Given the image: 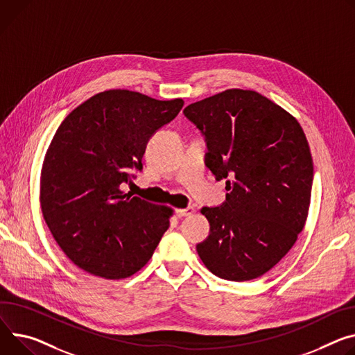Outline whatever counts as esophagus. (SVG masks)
Returning a JSON list of instances; mask_svg holds the SVG:
<instances>
[{
    "mask_svg": "<svg viewBox=\"0 0 355 355\" xmlns=\"http://www.w3.org/2000/svg\"><path fill=\"white\" fill-rule=\"evenodd\" d=\"M194 212H196V209L192 208V207H188V208H180V209H177V211H175V214H177V216H178V218L192 215Z\"/></svg>",
    "mask_w": 355,
    "mask_h": 355,
    "instance_id": "esophagus-1",
    "label": "esophagus"
}]
</instances>
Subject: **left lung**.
Here are the masks:
<instances>
[{
	"instance_id": "1",
	"label": "left lung",
	"mask_w": 355,
	"mask_h": 355,
	"mask_svg": "<svg viewBox=\"0 0 355 355\" xmlns=\"http://www.w3.org/2000/svg\"><path fill=\"white\" fill-rule=\"evenodd\" d=\"M184 114L205 136V164L227 180V201L204 207L208 238L197 245L215 276L245 282L292 249L309 214L313 158L302 125L254 90L228 89Z\"/></svg>"
}]
</instances>
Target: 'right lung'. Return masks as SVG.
I'll use <instances>...</instances> for the list:
<instances>
[{
    "label": "right lung",
    "mask_w": 355,
    "mask_h": 355,
    "mask_svg": "<svg viewBox=\"0 0 355 355\" xmlns=\"http://www.w3.org/2000/svg\"><path fill=\"white\" fill-rule=\"evenodd\" d=\"M125 89L105 90L60 123L41 170L48 228L82 270L119 280L139 272L170 227L173 208L120 189L141 170L147 141L182 109Z\"/></svg>",
    "instance_id": "add662e5"
}]
</instances>
